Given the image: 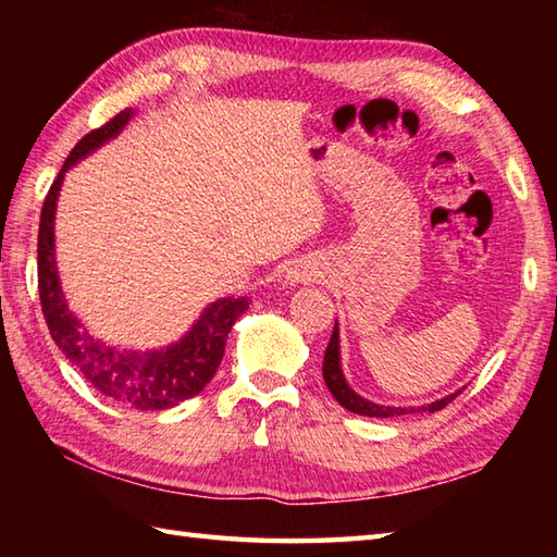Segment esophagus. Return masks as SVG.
<instances>
[{
    "mask_svg": "<svg viewBox=\"0 0 557 557\" xmlns=\"http://www.w3.org/2000/svg\"><path fill=\"white\" fill-rule=\"evenodd\" d=\"M318 277V270L313 265H294L287 270L285 282L287 285H306V282H311Z\"/></svg>",
    "mask_w": 557,
    "mask_h": 557,
    "instance_id": "1",
    "label": "esophagus"
}]
</instances>
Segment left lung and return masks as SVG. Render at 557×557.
Instances as JSON below:
<instances>
[{"mask_svg":"<svg viewBox=\"0 0 557 557\" xmlns=\"http://www.w3.org/2000/svg\"><path fill=\"white\" fill-rule=\"evenodd\" d=\"M323 377H325V385L330 387V393L339 401L342 407L354 411V413H361V417H373V419H389V417H401V413H417V411H441L443 407H447L449 401H453L461 389H457L455 395H447L443 399H435L431 405H423V407H383V405H375V401L363 399L361 395L354 393V389L347 385L345 375H342V366H339V330L335 323L333 330V337H330V345L325 349V359H323Z\"/></svg>","mask_w":557,"mask_h":557,"instance_id":"obj_1","label":"left lung"}]
</instances>
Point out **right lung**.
Masks as SVG:
<instances>
[{
	"label": "right lung",
	"mask_w": 557,
	"mask_h": 557,
	"mask_svg": "<svg viewBox=\"0 0 557 557\" xmlns=\"http://www.w3.org/2000/svg\"><path fill=\"white\" fill-rule=\"evenodd\" d=\"M132 114L134 110H124L104 126L92 128L90 134L83 136L69 152L62 172L57 174L50 191H47L38 232V289L42 315L52 339L83 377L112 401L140 411H152L170 409L184 399H191L212 381L222 361L230 330L236 318L248 309V299L227 297L212 301L176 345L144 354L120 351L102 345L88 335V330L69 311L54 260V208L59 188H62L64 172L71 164L120 134L132 120Z\"/></svg>",
	"instance_id": "1"
}]
</instances>
